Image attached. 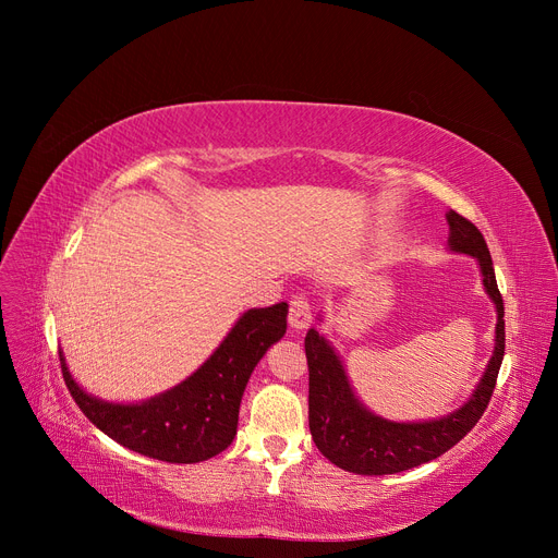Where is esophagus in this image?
I'll return each instance as SVG.
<instances>
[{
    "label": "esophagus",
    "instance_id": "esophagus-1",
    "mask_svg": "<svg viewBox=\"0 0 558 558\" xmlns=\"http://www.w3.org/2000/svg\"><path fill=\"white\" fill-rule=\"evenodd\" d=\"M310 324H312V305L303 294H299L289 301V326L294 330H305Z\"/></svg>",
    "mask_w": 558,
    "mask_h": 558
}]
</instances>
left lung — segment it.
I'll return each mask as SVG.
<instances>
[{"label":"left lung","mask_w":558,"mask_h":558,"mask_svg":"<svg viewBox=\"0 0 558 558\" xmlns=\"http://www.w3.org/2000/svg\"><path fill=\"white\" fill-rule=\"evenodd\" d=\"M450 226L448 248L480 262L482 282L495 305L493 357L480 385L461 407L441 418L398 423L373 414L355 396L343 362L330 341L310 328L305 355L310 366V432L316 448L335 465L355 475H393L427 463L448 452L482 418L493 396L497 373L505 360V303L495 282L493 259L484 234L454 210L446 215Z\"/></svg>","instance_id":"left-lung-1"}]
</instances>
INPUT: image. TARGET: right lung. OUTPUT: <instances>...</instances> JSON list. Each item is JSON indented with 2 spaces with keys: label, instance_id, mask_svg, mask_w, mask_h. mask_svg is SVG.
Instances as JSON below:
<instances>
[{
  "label": "right lung",
  "instance_id": "obj_1",
  "mask_svg": "<svg viewBox=\"0 0 558 558\" xmlns=\"http://www.w3.org/2000/svg\"><path fill=\"white\" fill-rule=\"evenodd\" d=\"M287 303L244 312L215 353L173 389L142 402H108L81 389L65 355V385L81 412L120 446L167 463H198L223 452L238 434L248 377L287 332Z\"/></svg>",
  "mask_w": 558,
  "mask_h": 558
}]
</instances>
